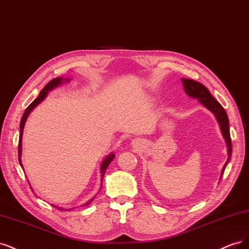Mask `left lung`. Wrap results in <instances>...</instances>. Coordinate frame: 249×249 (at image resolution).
Returning <instances> with one entry per match:
<instances>
[{
  "label": "left lung",
  "instance_id": "8db88e82",
  "mask_svg": "<svg viewBox=\"0 0 249 249\" xmlns=\"http://www.w3.org/2000/svg\"><path fill=\"white\" fill-rule=\"evenodd\" d=\"M182 83L184 85V89H185V92L190 97L197 98L198 101L203 104L204 107H206L208 109H210L212 113L216 116V119L220 125V129L222 132V135L224 140L227 142L228 145V152H229V157L226 164H224L221 176L223 175L224 170H226V166L229 162L230 157L231 155V134H230V126H229V118L226 113V110L222 107L221 104L216 100L209 90L207 88L202 85L198 82L194 81V79H189V78H182ZM220 176V177H221Z\"/></svg>",
  "mask_w": 249,
  "mask_h": 249
}]
</instances>
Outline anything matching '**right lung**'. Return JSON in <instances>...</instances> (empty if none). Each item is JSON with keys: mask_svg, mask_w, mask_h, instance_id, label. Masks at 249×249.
Returning <instances> with one entry per match:
<instances>
[{"mask_svg": "<svg viewBox=\"0 0 249 249\" xmlns=\"http://www.w3.org/2000/svg\"><path fill=\"white\" fill-rule=\"evenodd\" d=\"M62 82H63V78H62V77H57V78H53L51 82L47 83V84L45 85V87L43 88V89L41 90V92H40V94H39L38 97H37L33 102H32V103L30 104V106L26 108L25 113H23V115H22L21 121H20V131H19V141H18V160H19V163H20L21 167H22V164H21V161H20V154H21V140H22L23 126H25L26 120H27V118H28L29 114L31 113L32 110H33V108H34L36 106H38V104H39L40 102H41V101L46 97L47 92L51 91V90H53V88L58 87L59 85H61V84H62ZM66 82H68V79H67ZM114 157H115V155H114V154H110L109 156H107L106 159L103 160V162H102V164H101V177H102V178L104 177V174H106V171H107V168L108 164H109L111 161H113ZM91 202H92V200H90V202H88V203H87V205H89ZM59 209L61 210V208H59ZM62 210H63V209H62Z\"/></svg>", "mask_w": 249, "mask_h": 249, "instance_id": "obj_1", "label": "right lung"}]
</instances>
